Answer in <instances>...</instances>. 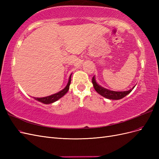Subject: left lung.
I'll return each mask as SVG.
<instances>
[{"mask_svg": "<svg viewBox=\"0 0 159 159\" xmlns=\"http://www.w3.org/2000/svg\"><path fill=\"white\" fill-rule=\"evenodd\" d=\"M92 83L93 85L94 89L99 95L103 96V97H104L105 98L112 99V100H118V99H121L123 98L124 97H125L127 95L131 93V91L134 89V87H135V85H134V86H133L132 89H129L128 91H111V90L107 89L106 88L102 87V86L99 85L97 83V81H96L95 75L93 77V78H92Z\"/></svg>", "mask_w": 159, "mask_h": 159, "instance_id": "1", "label": "left lung"}]
</instances>
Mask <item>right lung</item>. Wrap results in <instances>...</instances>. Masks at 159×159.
Wrapping results in <instances>:
<instances>
[{"label":"right lung","mask_w":159,"mask_h":159,"mask_svg":"<svg viewBox=\"0 0 159 159\" xmlns=\"http://www.w3.org/2000/svg\"><path fill=\"white\" fill-rule=\"evenodd\" d=\"M71 74H70V78L68 80V82L67 84L66 87L58 92L54 93V94H52L51 95L49 96H47V97H44V98H34V99H35L36 100L38 101V102H40L42 103H44V104H50L54 103L56 101H57L58 99H60L61 98L63 97V96L68 92L69 88H70V85L71 83Z\"/></svg>","instance_id":"add662e5"}]
</instances>
